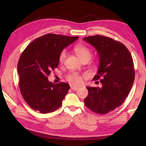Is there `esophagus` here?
Here are the masks:
<instances>
[{
    "label": "esophagus",
    "instance_id": "1",
    "mask_svg": "<svg viewBox=\"0 0 146 146\" xmlns=\"http://www.w3.org/2000/svg\"><path fill=\"white\" fill-rule=\"evenodd\" d=\"M70 88H71V90H75V91L77 90L78 89V87H76V86H73V85H71V86H70Z\"/></svg>",
    "mask_w": 146,
    "mask_h": 146
}]
</instances>
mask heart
Returning <instances> with one entry per match:
<instances>
[{
	"label": "heart",
	"mask_w": 146,
	"mask_h": 146,
	"mask_svg": "<svg viewBox=\"0 0 146 146\" xmlns=\"http://www.w3.org/2000/svg\"><path fill=\"white\" fill-rule=\"evenodd\" d=\"M75 51L76 55L78 56V58L80 59L81 61L84 60H89L92 56V53L90 49L85 46L83 45H77L75 47ZM67 55L66 50L64 49L61 51V53L59 55L58 60L60 62H63L65 60V58ZM68 80L71 84L75 85H78L82 82V77L80 75H78L76 73H71L68 76Z\"/></svg>",
	"instance_id": "b5f03b06"
}]
</instances>
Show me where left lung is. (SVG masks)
Returning a JSON list of instances; mask_svg holds the SVG:
<instances>
[{"instance_id":"left-lung-1","label":"left lung","mask_w":146,"mask_h":146,"mask_svg":"<svg viewBox=\"0 0 146 146\" xmlns=\"http://www.w3.org/2000/svg\"><path fill=\"white\" fill-rule=\"evenodd\" d=\"M84 40L97 50L100 65L94 80L102 87H87L85 105L97 114L104 115L122 104L135 80L133 60L127 48L120 42L102 35L88 36Z\"/></svg>"}]
</instances>
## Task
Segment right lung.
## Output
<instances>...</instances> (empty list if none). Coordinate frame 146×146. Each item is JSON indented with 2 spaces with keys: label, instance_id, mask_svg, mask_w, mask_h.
<instances>
[{
  "label": "right lung",
  "instance_id": "right-lung-1",
  "mask_svg": "<svg viewBox=\"0 0 146 146\" xmlns=\"http://www.w3.org/2000/svg\"><path fill=\"white\" fill-rule=\"evenodd\" d=\"M78 38L46 34L34 40L22 53L17 65L19 88L24 100L33 110L45 114L61 106L70 85L66 82L55 84L49 82L48 76L57 68L63 49Z\"/></svg>",
  "mask_w": 146,
  "mask_h": 146
}]
</instances>
